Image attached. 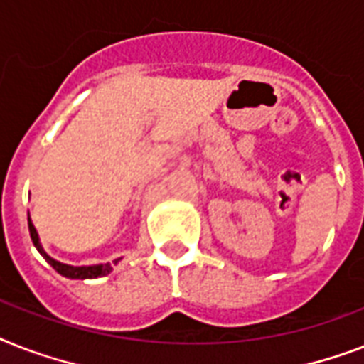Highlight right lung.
<instances>
[{
    "label": "right lung",
    "mask_w": 364,
    "mask_h": 364,
    "mask_svg": "<svg viewBox=\"0 0 364 364\" xmlns=\"http://www.w3.org/2000/svg\"><path fill=\"white\" fill-rule=\"evenodd\" d=\"M28 227H30V236L31 242L36 245V249L39 253L43 255V259L47 260L48 264L53 266L54 270L58 272L60 276L70 277V279H94V277H104L107 276L111 270H113V264H117L121 259H117L113 264L111 262H105V264H92V266H71V264H64V262H60V260L53 259L50 255L43 249L41 242H39V234H37L36 227H33V223L28 217Z\"/></svg>",
    "instance_id": "right-lung-1"
}]
</instances>
